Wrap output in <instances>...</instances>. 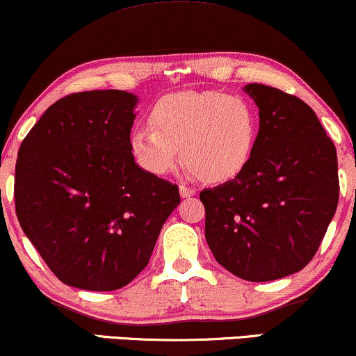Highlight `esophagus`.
Here are the masks:
<instances>
[{
    "label": "esophagus",
    "instance_id": "34e87169",
    "mask_svg": "<svg viewBox=\"0 0 356 356\" xmlns=\"http://www.w3.org/2000/svg\"><path fill=\"white\" fill-rule=\"evenodd\" d=\"M179 194H181V197H191V196H194V194H196V189L181 184V186H179Z\"/></svg>",
    "mask_w": 356,
    "mask_h": 356
}]
</instances>
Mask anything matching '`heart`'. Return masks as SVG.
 Returning <instances> with one entry per match:
<instances>
[{
  "label": "heart",
  "mask_w": 356,
  "mask_h": 356,
  "mask_svg": "<svg viewBox=\"0 0 356 356\" xmlns=\"http://www.w3.org/2000/svg\"><path fill=\"white\" fill-rule=\"evenodd\" d=\"M149 124L138 126L129 138L131 152L144 172L165 177L183 154L189 170L209 183L236 178L250 163L259 133L254 106L240 95L217 90L165 95L150 110Z\"/></svg>",
  "instance_id": "obj_1"
}]
</instances>
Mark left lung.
Segmentation results:
<instances>
[{"label":"left lung","instance_id":"8db88e82","mask_svg":"<svg viewBox=\"0 0 356 356\" xmlns=\"http://www.w3.org/2000/svg\"><path fill=\"white\" fill-rule=\"evenodd\" d=\"M252 157L236 178L201 191L206 240L218 264L250 282L295 274L313 259L339 202L335 145L298 97L264 84Z\"/></svg>","mask_w":356,"mask_h":356}]
</instances>
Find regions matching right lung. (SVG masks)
<instances>
[{
	"instance_id": "add662e5",
	"label": "right lung",
	"mask_w": 356,
	"mask_h": 356,
	"mask_svg": "<svg viewBox=\"0 0 356 356\" xmlns=\"http://www.w3.org/2000/svg\"><path fill=\"white\" fill-rule=\"evenodd\" d=\"M138 97L89 90L55 102L17 154L16 213L63 284L118 290L149 264L177 184L144 172L129 147Z\"/></svg>"
}]
</instances>
